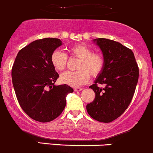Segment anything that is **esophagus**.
I'll list each match as a JSON object with an SVG mask.
<instances>
[{"mask_svg":"<svg viewBox=\"0 0 153 153\" xmlns=\"http://www.w3.org/2000/svg\"><path fill=\"white\" fill-rule=\"evenodd\" d=\"M82 90V88H74V91H80Z\"/></svg>","mask_w":153,"mask_h":153,"instance_id":"1","label":"esophagus"}]
</instances>
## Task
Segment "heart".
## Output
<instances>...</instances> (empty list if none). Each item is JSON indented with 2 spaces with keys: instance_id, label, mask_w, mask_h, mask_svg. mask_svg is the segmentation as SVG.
<instances>
[{
  "instance_id": "1",
  "label": "heart",
  "mask_w": 153,
  "mask_h": 153,
  "mask_svg": "<svg viewBox=\"0 0 153 153\" xmlns=\"http://www.w3.org/2000/svg\"><path fill=\"white\" fill-rule=\"evenodd\" d=\"M70 57L79 59L76 71H66L60 76V81L72 87H79L87 83L89 75L97 76L105 67V57L101 53H94L91 48L84 44L74 45L68 50ZM51 62L56 71H62L66 68L68 56L61 51L51 53Z\"/></svg>"
}]
</instances>
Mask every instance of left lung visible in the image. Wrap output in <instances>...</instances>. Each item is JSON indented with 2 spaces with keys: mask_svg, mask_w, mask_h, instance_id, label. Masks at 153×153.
I'll return each mask as SVG.
<instances>
[{
  "mask_svg": "<svg viewBox=\"0 0 153 153\" xmlns=\"http://www.w3.org/2000/svg\"><path fill=\"white\" fill-rule=\"evenodd\" d=\"M93 41L105 57V67L89 87L94 91L95 98L86 109L94 120L109 123L128 108L138 81L139 70L134 53L126 47L102 38ZM98 84L105 87H98Z\"/></svg>",
  "mask_w": 153,
  "mask_h": 153,
  "instance_id": "left-lung-1",
  "label": "left lung"
}]
</instances>
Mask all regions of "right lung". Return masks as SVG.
<instances>
[{"label":"right lung","instance_id":"add662e5","mask_svg":"<svg viewBox=\"0 0 153 153\" xmlns=\"http://www.w3.org/2000/svg\"><path fill=\"white\" fill-rule=\"evenodd\" d=\"M62 45L60 39L45 38L19 51L12 69L18 101L33 120L46 123L61 114L66 97L74 91L68 85H55L59 74L51 62V53Z\"/></svg>","mask_w":153,"mask_h":153}]
</instances>
